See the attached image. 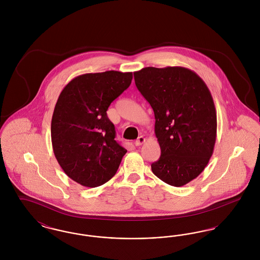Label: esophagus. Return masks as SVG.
Returning a JSON list of instances; mask_svg holds the SVG:
<instances>
[{"mask_svg":"<svg viewBox=\"0 0 260 260\" xmlns=\"http://www.w3.org/2000/svg\"><path fill=\"white\" fill-rule=\"evenodd\" d=\"M144 142H145V138H144L143 136H139V137L136 139L135 144H136V146H140V145L143 144Z\"/></svg>","mask_w":260,"mask_h":260,"instance_id":"34e87169","label":"esophagus"}]
</instances>
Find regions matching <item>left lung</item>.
I'll use <instances>...</instances> for the list:
<instances>
[{"label": "left lung", "instance_id": "left-lung-1", "mask_svg": "<svg viewBox=\"0 0 260 260\" xmlns=\"http://www.w3.org/2000/svg\"><path fill=\"white\" fill-rule=\"evenodd\" d=\"M136 86L155 115L161 157L153 173L180 187L207 167L216 139V111L210 89L195 72L180 66L145 67L134 73Z\"/></svg>", "mask_w": 260, "mask_h": 260}]
</instances>
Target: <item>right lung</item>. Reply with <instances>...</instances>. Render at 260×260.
<instances>
[{"mask_svg":"<svg viewBox=\"0 0 260 260\" xmlns=\"http://www.w3.org/2000/svg\"><path fill=\"white\" fill-rule=\"evenodd\" d=\"M132 72L80 75L62 89L51 119V143L62 170L77 183L98 187L117 173L126 150L106 111L129 87Z\"/></svg>","mask_w":260,"mask_h":260,"instance_id":"right-lung-1","label":"right lung"}]
</instances>
